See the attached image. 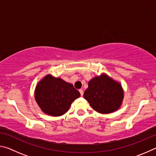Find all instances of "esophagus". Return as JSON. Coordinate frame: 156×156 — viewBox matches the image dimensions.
<instances>
[{
  "label": "esophagus",
  "mask_w": 156,
  "mask_h": 156,
  "mask_svg": "<svg viewBox=\"0 0 156 156\" xmlns=\"http://www.w3.org/2000/svg\"><path fill=\"white\" fill-rule=\"evenodd\" d=\"M79 91H80V95L82 96H83V93H84V91H83V90L82 89H79Z\"/></svg>",
  "instance_id": "1"
}]
</instances>
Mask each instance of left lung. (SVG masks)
Listing matches in <instances>:
<instances>
[{"instance_id":"1","label":"left lung","mask_w":156,"mask_h":156,"mask_svg":"<svg viewBox=\"0 0 156 156\" xmlns=\"http://www.w3.org/2000/svg\"><path fill=\"white\" fill-rule=\"evenodd\" d=\"M84 98L95 111L100 113H110L120 107L124 91L119 83L106 74H102L89 82Z\"/></svg>"}]
</instances>
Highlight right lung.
<instances>
[{"mask_svg":"<svg viewBox=\"0 0 156 156\" xmlns=\"http://www.w3.org/2000/svg\"><path fill=\"white\" fill-rule=\"evenodd\" d=\"M80 96V92L72 84L50 74L44 76L35 89L37 104L44 113L51 116L65 114L72 102Z\"/></svg>","mask_w":156,"mask_h":156,"instance_id":"right-lung-1","label":"right lung"}]
</instances>
